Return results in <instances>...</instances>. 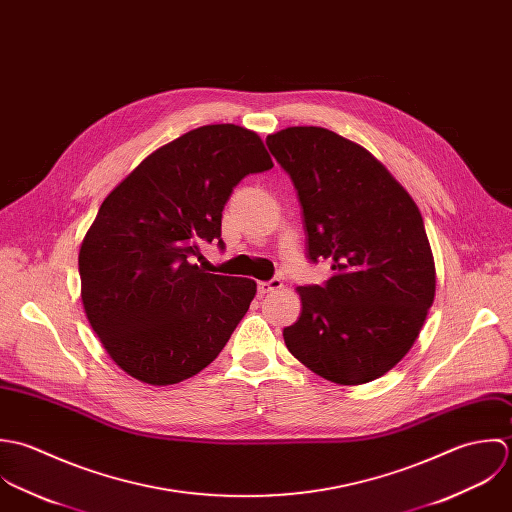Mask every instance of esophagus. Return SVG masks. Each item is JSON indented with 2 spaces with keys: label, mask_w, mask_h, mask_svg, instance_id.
I'll use <instances>...</instances> for the list:
<instances>
[{
  "label": "esophagus",
  "mask_w": 512,
  "mask_h": 512,
  "mask_svg": "<svg viewBox=\"0 0 512 512\" xmlns=\"http://www.w3.org/2000/svg\"><path fill=\"white\" fill-rule=\"evenodd\" d=\"M283 287V281L281 279H271V281H261L257 285V291L259 295H267V293H273V291H279Z\"/></svg>",
  "instance_id": "1"
}]
</instances>
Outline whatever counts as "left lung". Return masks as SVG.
Segmentation results:
<instances>
[{"label": "left lung", "mask_w": 512, "mask_h": 512, "mask_svg": "<svg viewBox=\"0 0 512 512\" xmlns=\"http://www.w3.org/2000/svg\"><path fill=\"white\" fill-rule=\"evenodd\" d=\"M267 146L297 188L308 259L334 269L324 287L297 289L303 312L285 344L324 380L372 382L408 354L433 305L421 213L378 158L332 130L289 126Z\"/></svg>", "instance_id": "8db88e82"}]
</instances>
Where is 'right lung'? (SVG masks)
Here are the masks:
<instances>
[{
    "label": "right lung",
    "mask_w": 512,
    "mask_h": 512,
    "mask_svg": "<svg viewBox=\"0 0 512 512\" xmlns=\"http://www.w3.org/2000/svg\"><path fill=\"white\" fill-rule=\"evenodd\" d=\"M273 168L257 132L207 124L146 156L106 198L81 251V299L114 364L170 386L209 366L249 310L253 279L205 273L233 188Z\"/></svg>",
    "instance_id": "1"
}]
</instances>
